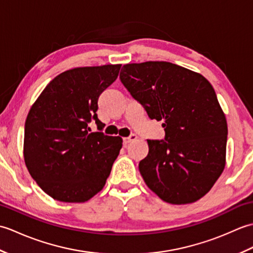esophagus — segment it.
Instances as JSON below:
<instances>
[{
    "label": "esophagus",
    "instance_id": "34e87169",
    "mask_svg": "<svg viewBox=\"0 0 253 253\" xmlns=\"http://www.w3.org/2000/svg\"><path fill=\"white\" fill-rule=\"evenodd\" d=\"M137 139V135H135V133H131V135L129 137H126V138H123V143L124 146H127L128 143H130L131 141L136 140Z\"/></svg>",
    "mask_w": 253,
    "mask_h": 253
}]
</instances>
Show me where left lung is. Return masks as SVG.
Masks as SVG:
<instances>
[{
  "label": "left lung",
  "mask_w": 253,
  "mask_h": 253,
  "mask_svg": "<svg viewBox=\"0 0 253 253\" xmlns=\"http://www.w3.org/2000/svg\"><path fill=\"white\" fill-rule=\"evenodd\" d=\"M120 79L165 137L149 140L139 163L147 186L163 201L202 198L225 168L227 123L215 91L200 74L169 62L126 64Z\"/></svg>",
  "instance_id": "obj_1"
}]
</instances>
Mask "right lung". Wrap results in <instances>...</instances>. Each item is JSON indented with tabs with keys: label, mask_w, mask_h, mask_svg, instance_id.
<instances>
[{
	"label": "right lung",
	"mask_w": 253,
	"mask_h": 253,
	"mask_svg": "<svg viewBox=\"0 0 253 253\" xmlns=\"http://www.w3.org/2000/svg\"><path fill=\"white\" fill-rule=\"evenodd\" d=\"M122 65L78 67L58 75L37 99L25 123L24 158L38 185L55 200L84 202L104 187L122 148L104 135L98 100ZM94 120L98 131L91 133Z\"/></svg>",
	"instance_id": "right-lung-1"
}]
</instances>
